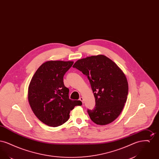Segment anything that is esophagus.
<instances>
[{
	"label": "esophagus",
	"mask_w": 159,
	"mask_h": 159,
	"mask_svg": "<svg viewBox=\"0 0 159 159\" xmlns=\"http://www.w3.org/2000/svg\"><path fill=\"white\" fill-rule=\"evenodd\" d=\"M79 99H80V101H82V102L83 104L84 103V99H83V97H80V98H79Z\"/></svg>",
	"instance_id": "obj_1"
}]
</instances>
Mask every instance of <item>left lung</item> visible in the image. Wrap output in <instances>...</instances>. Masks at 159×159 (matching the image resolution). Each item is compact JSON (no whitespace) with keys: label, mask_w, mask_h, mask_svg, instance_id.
<instances>
[{"label":"left lung","mask_w":159,"mask_h":159,"mask_svg":"<svg viewBox=\"0 0 159 159\" xmlns=\"http://www.w3.org/2000/svg\"><path fill=\"white\" fill-rule=\"evenodd\" d=\"M73 67L87 76L95 99V107L88 110L91 120L106 125L121 113L128 94L127 79L113 61L103 55L77 61Z\"/></svg>","instance_id":"obj_1"}]
</instances>
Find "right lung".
I'll return each mask as SVG.
<instances>
[{
	"instance_id": "add662e5",
	"label": "right lung",
	"mask_w": 159,
	"mask_h": 159,
	"mask_svg": "<svg viewBox=\"0 0 159 159\" xmlns=\"http://www.w3.org/2000/svg\"><path fill=\"white\" fill-rule=\"evenodd\" d=\"M73 64V61H46L31 80L28 91L31 108L49 126L62 125L68 120L70 111L82 104L80 101L69 98V89L63 82V77Z\"/></svg>"
}]
</instances>
